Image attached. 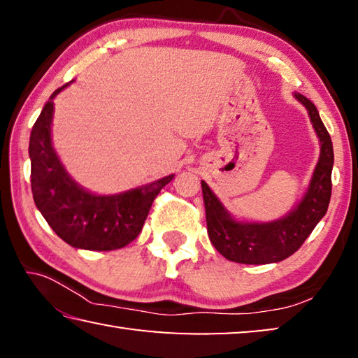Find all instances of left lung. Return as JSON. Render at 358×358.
<instances>
[{"instance_id": "8db88e82", "label": "left lung", "mask_w": 358, "mask_h": 358, "mask_svg": "<svg viewBox=\"0 0 358 358\" xmlns=\"http://www.w3.org/2000/svg\"><path fill=\"white\" fill-rule=\"evenodd\" d=\"M310 115L320 142V156L311 183L300 203L281 220L271 222H243L234 220L208 185L202 181L207 230L210 241L227 260L238 264L281 262L299 250L327 213L331 196L333 145L319 112L300 93L294 94Z\"/></svg>"}]
</instances>
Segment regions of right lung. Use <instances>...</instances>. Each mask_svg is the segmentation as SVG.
<instances>
[{
    "instance_id": "add662e5",
    "label": "right lung",
    "mask_w": 358,
    "mask_h": 358,
    "mask_svg": "<svg viewBox=\"0 0 358 358\" xmlns=\"http://www.w3.org/2000/svg\"><path fill=\"white\" fill-rule=\"evenodd\" d=\"M69 83L53 92L31 129L28 151L34 203L68 245L90 251L120 250L141 234L151 203L173 175L113 196H98L78 186L64 171L50 136L53 98Z\"/></svg>"
}]
</instances>
